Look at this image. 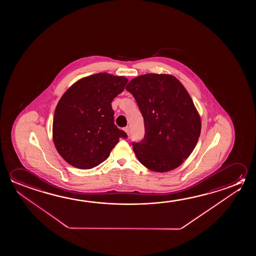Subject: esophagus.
<instances>
[{
    "mask_svg": "<svg viewBox=\"0 0 256 256\" xmlns=\"http://www.w3.org/2000/svg\"><path fill=\"white\" fill-rule=\"evenodd\" d=\"M124 131H125V132H126V134H128H128H130V128H128V126H126V128H124Z\"/></svg>",
    "mask_w": 256,
    "mask_h": 256,
    "instance_id": "1",
    "label": "esophagus"
}]
</instances>
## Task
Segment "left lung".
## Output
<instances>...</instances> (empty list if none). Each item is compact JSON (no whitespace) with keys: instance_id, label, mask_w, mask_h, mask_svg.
Masks as SVG:
<instances>
[{"instance_id":"left-lung-1","label":"left lung","mask_w":256,"mask_h":256,"mask_svg":"<svg viewBox=\"0 0 256 256\" xmlns=\"http://www.w3.org/2000/svg\"><path fill=\"white\" fill-rule=\"evenodd\" d=\"M144 117L146 134L133 142L139 162L150 170L168 172L188 159L201 133V118L188 92L170 74H144L126 86Z\"/></svg>"}]
</instances>
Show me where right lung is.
Masks as SVG:
<instances>
[{
  "label": "right lung",
  "mask_w": 256,
  "mask_h": 256,
  "mask_svg": "<svg viewBox=\"0 0 256 256\" xmlns=\"http://www.w3.org/2000/svg\"><path fill=\"white\" fill-rule=\"evenodd\" d=\"M128 78L97 73L78 80L56 106L52 139L56 150L75 168L96 167L109 157L126 134L114 124L112 102L124 90Z\"/></svg>",
  "instance_id": "1"
}]
</instances>
